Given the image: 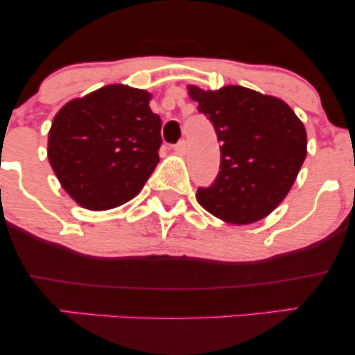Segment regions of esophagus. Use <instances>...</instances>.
Here are the masks:
<instances>
[{
	"mask_svg": "<svg viewBox=\"0 0 355 355\" xmlns=\"http://www.w3.org/2000/svg\"><path fill=\"white\" fill-rule=\"evenodd\" d=\"M173 150H175V153H178V155H185V153H187V141H185V140L178 141V144L173 146Z\"/></svg>",
	"mask_w": 355,
	"mask_h": 355,
	"instance_id": "obj_1",
	"label": "esophagus"
}]
</instances>
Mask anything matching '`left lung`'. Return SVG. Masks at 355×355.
Returning a JSON list of instances; mask_svg holds the SVG:
<instances>
[{
  "label": "left lung",
  "instance_id": "8db88e82",
  "mask_svg": "<svg viewBox=\"0 0 355 355\" xmlns=\"http://www.w3.org/2000/svg\"><path fill=\"white\" fill-rule=\"evenodd\" d=\"M214 125L220 146V172L197 200L223 222L245 225L267 217L294 185L305 155L307 133L285 101L229 85L215 92L189 87Z\"/></svg>",
  "mask_w": 355,
  "mask_h": 355
}]
</instances>
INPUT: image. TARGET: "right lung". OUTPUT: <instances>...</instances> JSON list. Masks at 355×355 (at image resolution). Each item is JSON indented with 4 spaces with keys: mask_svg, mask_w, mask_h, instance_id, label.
Listing matches in <instances>:
<instances>
[{
    "mask_svg": "<svg viewBox=\"0 0 355 355\" xmlns=\"http://www.w3.org/2000/svg\"><path fill=\"white\" fill-rule=\"evenodd\" d=\"M145 89L107 85L53 118L48 160L67 193L88 210L123 205L158 164L162 120Z\"/></svg>",
    "mask_w": 355,
    "mask_h": 355,
    "instance_id": "obj_1",
    "label": "right lung"
}]
</instances>
